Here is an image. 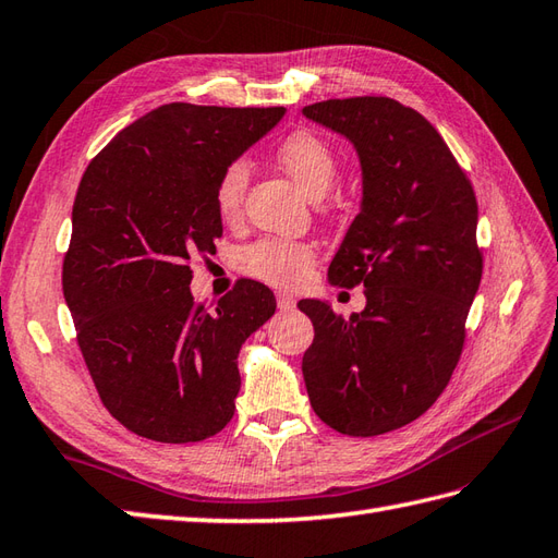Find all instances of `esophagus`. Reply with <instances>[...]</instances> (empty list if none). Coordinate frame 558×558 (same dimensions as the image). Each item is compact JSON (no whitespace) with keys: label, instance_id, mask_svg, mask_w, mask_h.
Listing matches in <instances>:
<instances>
[{"label":"esophagus","instance_id":"1","mask_svg":"<svg viewBox=\"0 0 558 558\" xmlns=\"http://www.w3.org/2000/svg\"><path fill=\"white\" fill-rule=\"evenodd\" d=\"M277 305H279V311H291V307H295V299L287 291H279L277 293Z\"/></svg>","mask_w":558,"mask_h":558}]
</instances>
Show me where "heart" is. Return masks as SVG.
Wrapping results in <instances>:
<instances>
[{"mask_svg": "<svg viewBox=\"0 0 558 558\" xmlns=\"http://www.w3.org/2000/svg\"><path fill=\"white\" fill-rule=\"evenodd\" d=\"M277 162L315 203L322 201L337 181V155L315 133H291L277 147ZM247 183H251V165L245 159H233L225 167L215 191V203L221 215L233 217L239 213ZM241 265L247 275L275 283V287H293L313 265V247L299 241L263 239L245 247L241 253Z\"/></svg>", "mask_w": 558, "mask_h": 558, "instance_id": "obj_1", "label": "heart"}]
</instances>
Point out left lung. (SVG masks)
<instances>
[{
	"label": "left lung",
	"instance_id": "left-lung-1",
	"mask_svg": "<svg viewBox=\"0 0 558 558\" xmlns=\"http://www.w3.org/2000/svg\"><path fill=\"white\" fill-rule=\"evenodd\" d=\"M339 133L361 162V213L329 265V279L365 289L349 319L305 299L315 341L303 379L322 423L375 437L413 423L447 387L482 279L473 185L432 123L389 97L303 107Z\"/></svg>",
	"mask_w": 558,
	"mask_h": 558
}]
</instances>
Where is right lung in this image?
Instances as JSON below:
<instances>
[{"label": "right lung", "instance_id": "1", "mask_svg": "<svg viewBox=\"0 0 558 558\" xmlns=\"http://www.w3.org/2000/svg\"><path fill=\"white\" fill-rule=\"evenodd\" d=\"M283 114L162 105L85 169L61 283L97 393L135 435L203 441L236 411L241 345L275 293L243 279L213 311L193 305L189 259L221 239L219 174Z\"/></svg>", "mask_w": 558, "mask_h": 558}]
</instances>
